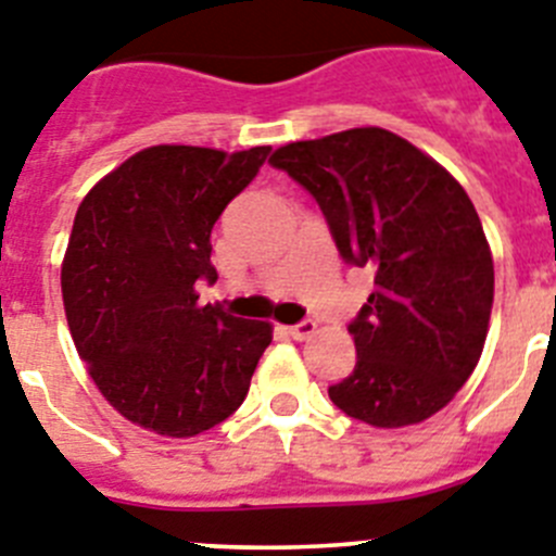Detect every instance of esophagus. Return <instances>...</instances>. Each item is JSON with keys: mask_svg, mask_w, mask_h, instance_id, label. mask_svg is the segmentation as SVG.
<instances>
[{"mask_svg": "<svg viewBox=\"0 0 556 556\" xmlns=\"http://www.w3.org/2000/svg\"><path fill=\"white\" fill-rule=\"evenodd\" d=\"M314 330H317V323H314V319H300L298 325H289L287 333L292 336L294 341H303V339H308V336H312Z\"/></svg>", "mask_w": 556, "mask_h": 556, "instance_id": "obj_1", "label": "esophagus"}]
</instances>
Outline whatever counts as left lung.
Segmentation results:
<instances>
[{
	"label": "left lung",
	"mask_w": 556,
	"mask_h": 556,
	"mask_svg": "<svg viewBox=\"0 0 556 556\" xmlns=\"http://www.w3.org/2000/svg\"><path fill=\"white\" fill-rule=\"evenodd\" d=\"M269 165L319 203L344 262L375 269L333 405L371 427L430 419L471 378L491 319L493 258L471 198L378 126L289 142Z\"/></svg>",
	"instance_id": "obj_1"
}]
</instances>
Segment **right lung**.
I'll return each mask as SVG.
<instances>
[{"label": "right lung", "instance_id": "1", "mask_svg": "<svg viewBox=\"0 0 556 556\" xmlns=\"http://www.w3.org/2000/svg\"><path fill=\"white\" fill-rule=\"evenodd\" d=\"M269 151L154 146L79 203L63 262L76 353L104 400L156 435L226 421L273 341L269 323L201 305L195 292L217 281L212 228Z\"/></svg>", "mask_w": 556, "mask_h": 556}]
</instances>
